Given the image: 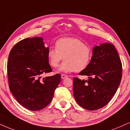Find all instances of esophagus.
Instances as JSON below:
<instances>
[{
	"mask_svg": "<svg viewBox=\"0 0 130 130\" xmlns=\"http://www.w3.org/2000/svg\"><path fill=\"white\" fill-rule=\"evenodd\" d=\"M61 79H65V78H66L67 76V75H65V74H61Z\"/></svg>",
	"mask_w": 130,
	"mask_h": 130,
	"instance_id": "34e87169",
	"label": "esophagus"
}]
</instances>
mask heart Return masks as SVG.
I'll return each mask as SVG.
<instances>
[{
    "label": "heart",
    "instance_id": "obj_1",
    "mask_svg": "<svg viewBox=\"0 0 130 130\" xmlns=\"http://www.w3.org/2000/svg\"><path fill=\"white\" fill-rule=\"evenodd\" d=\"M56 49L50 48L47 58L50 64L56 68L63 60L60 72L70 73L73 71L81 72L89 64L92 56L90 46L74 37H63L56 41Z\"/></svg>",
    "mask_w": 130,
    "mask_h": 130
}]
</instances>
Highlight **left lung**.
Wrapping results in <instances>:
<instances>
[{
  "mask_svg": "<svg viewBox=\"0 0 130 130\" xmlns=\"http://www.w3.org/2000/svg\"><path fill=\"white\" fill-rule=\"evenodd\" d=\"M90 62L79 75L88 80L73 78V94L80 106L95 111L106 105L116 93L122 77V64L115 46L110 43L96 45Z\"/></svg>",
  "mask_w": 130,
  "mask_h": 130,
  "instance_id": "1",
  "label": "left lung"
}]
</instances>
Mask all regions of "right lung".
<instances>
[{
	"mask_svg": "<svg viewBox=\"0 0 130 130\" xmlns=\"http://www.w3.org/2000/svg\"><path fill=\"white\" fill-rule=\"evenodd\" d=\"M49 47L41 37L27 38L16 44L8 57L9 86L19 104L31 111L46 107L52 100L61 76L41 78L52 72L47 58Z\"/></svg>",
	"mask_w": 130,
	"mask_h": 130,
	"instance_id": "add662e5",
	"label": "right lung"
}]
</instances>
